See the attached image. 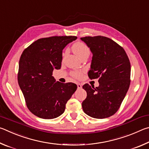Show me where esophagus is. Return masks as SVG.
Masks as SVG:
<instances>
[{
  "label": "esophagus",
  "instance_id": "1",
  "mask_svg": "<svg viewBox=\"0 0 149 149\" xmlns=\"http://www.w3.org/2000/svg\"><path fill=\"white\" fill-rule=\"evenodd\" d=\"M77 89H81V87H82V85H81V84H79V83H77Z\"/></svg>",
  "mask_w": 149,
  "mask_h": 149
}]
</instances>
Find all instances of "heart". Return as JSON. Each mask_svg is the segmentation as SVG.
I'll return each instance as SVG.
<instances>
[{
	"label": "heart",
	"instance_id": "b5f03b06",
	"mask_svg": "<svg viewBox=\"0 0 149 149\" xmlns=\"http://www.w3.org/2000/svg\"><path fill=\"white\" fill-rule=\"evenodd\" d=\"M72 50L77 56L81 58L84 56H89L91 50L86 44L82 42H76L73 45ZM72 75L76 78H80L81 76V72L80 71H75L72 73Z\"/></svg>",
	"mask_w": 149,
	"mask_h": 149
}]
</instances>
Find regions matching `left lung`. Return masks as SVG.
<instances>
[{"label":"left lung","mask_w":149,"mask_h":149,"mask_svg":"<svg viewBox=\"0 0 149 149\" xmlns=\"http://www.w3.org/2000/svg\"><path fill=\"white\" fill-rule=\"evenodd\" d=\"M81 39L93 53L89 77L99 78V83L95 88L88 84L83 86L87 92V98L82 102L83 110L92 118H108L119 109L129 89V58L122 47L108 37L89 36Z\"/></svg>","instance_id":"obj_1"}]
</instances>
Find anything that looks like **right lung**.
Segmentation results:
<instances>
[{
  "label": "right lung",
  "instance_id": "obj_1",
  "mask_svg": "<svg viewBox=\"0 0 149 149\" xmlns=\"http://www.w3.org/2000/svg\"><path fill=\"white\" fill-rule=\"evenodd\" d=\"M76 39L75 36L39 39L22 52L17 81L27 108L36 116L42 119L60 116L76 91V84L56 82L52 76L54 69L61 68L63 49Z\"/></svg>",
  "mask_w": 149,
  "mask_h": 149
}]
</instances>
